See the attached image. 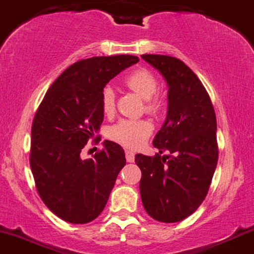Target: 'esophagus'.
<instances>
[{
  "label": "esophagus",
  "instance_id": "1",
  "mask_svg": "<svg viewBox=\"0 0 254 254\" xmlns=\"http://www.w3.org/2000/svg\"><path fill=\"white\" fill-rule=\"evenodd\" d=\"M125 157H127V163H133L135 161V154L131 150H125Z\"/></svg>",
  "mask_w": 254,
  "mask_h": 254
}]
</instances>
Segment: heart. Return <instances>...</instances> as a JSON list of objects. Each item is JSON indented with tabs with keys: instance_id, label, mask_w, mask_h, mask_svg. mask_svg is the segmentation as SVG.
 I'll return each mask as SVG.
<instances>
[{
	"instance_id": "b5f03b06",
	"label": "heart",
	"mask_w": 254,
	"mask_h": 254,
	"mask_svg": "<svg viewBox=\"0 0 254 254\" xmlns=\"http://www.w3.org/2000/svg\"><path fill=\"white\" fill-rule=\"evenodd\" d=\"M125 85L138 96L146 100V111L150 114L160 112L163 97L157 91L158 82L154 74L147 68L130 72L124 79ZM101 110L105 116H112L116 111V93L107 85L101 93ZM153 131V125L144 119H122L108 129V137L130 149H137L146 143Z\"/></svg>"
}]
</instances>
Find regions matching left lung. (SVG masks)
Instances as JSON below:
<instances>
[{
    "label": "left lung",
    "mask_w": 254,
    "mask_h": 254,
    "mask_svg": "<svg viewBox=\"0 0 254 254\" xmlns=\"http://www.w3.org/2000/svg\"><path fill=\"white\" fill-rule=\"evenodd\" d=\"M141 58L169 86L168 116L153 140L159 153L135 157L142 204L155 221L180 222L201 205L212 182L218 161L216 113L205 86L183 61L158 54Z\"/></svg>",
    "instance_id": "1"
}]
</instances>
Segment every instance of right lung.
I'll return each mask as SVG.
<instances>
[{
    "instance_id": "add662e5",
    "label": "right lung",
    "mask_w": 254,
    "mask_h": 254,
    "mask_svg": "<svg viewBox=\"0 0 254 254\" xmlns=\"http://www.w3.org/2000/svg\"><path fill=\"white\" fill-rule=\"evenodd\" d=\"M137 61L133 55L77 61L57 78L38 106L30 166L42 201L64 221L84 224L95 219L127 164L124 149L112 141H105L90 159L80 152L104 121L102 89Z\"/></svg>"
}]
</instances>
